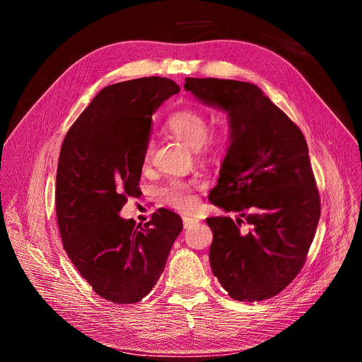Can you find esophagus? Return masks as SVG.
Masks as SVG:
<instances>
[{
  "label": "esophagus",
  "mask_w": 362,
  "mask_h": 362,
  "mask_svg": "<svg viewBox=\"0 0 362 362\" xmlns=\"http://www.w3.org/2000/svg\"><path fill=\"white\" fill-rule=\"evenodd\" d=\"M198 223H200V219L195 218V216H189V215H185L183 216V226H185V228L192 227V226H195Z\"/></svg>",
  "instance_id": "esophagus-1"
}]
</instances>
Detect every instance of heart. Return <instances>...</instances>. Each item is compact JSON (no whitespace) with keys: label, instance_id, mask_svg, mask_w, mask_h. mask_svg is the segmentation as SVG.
<instances>
[{"label":"heart","instance_id":"heart-1","mask_svg":"<svg viewBox=\"0 0 362 362\" xmlns=\"http://www.w3.org/2000/svg\"><path fill=\"white\" fill-rule=\"evenodd\" d=\"M167 129L180 138L182 141L188 143L192 147H198L203 150L204 153H218V151L224 150L228 138L230 131L228 127H218L211 132L209 129V117L207 114L202 110L188 107L174 111L167 119ZM151 156V144L148 143L144 150V162L150 160ZM197 182L192 180H182L174 179L168 182L165 186L159 189V195L168 206L179 209V211H189L195 204V197L192 194V188Z\"/></svg>","mask_w":362,"mask_h":362}]
</instances>
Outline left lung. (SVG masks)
<instances>
[{"label":"left lung","instance_id":"8db88e82","mask_svg":"<svg viewBox=\"0 0 362 362\" xmlns=\"http://www.w3.org/2000/svg\"><path fill=\"white\" fill-rule=\"evenodd\" d=\"M185 88L230 120V146L209 200L239 216L206 218L212 272L233 299H269L300 272L320 218L305 138L257 86L186 78ZM242 223L250 230H240Z\"/></svg>","mask_w":362,"mask_h":362}]
</instances>
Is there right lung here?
Segmentation results:
<instances>
[{
	"label": "right lung",
	"mask_w": 362,
	"mask_h": 362,
	"mask_svg": "<svg viewBox=\"0 0 362 362\" xmlns=\"http://www.w3.org/2000/svg\"><path fill=\"white\" fill-rule=\"evenodd\" d=\"M180 87L168 78L102 88L69 129L57 168L63 247L86 281L115 304H135L164 272L182 218L160 207L144 227L119 216L138 197L151 114Z\"/></svg>",
	"instance_id": "add662e5"
}]
</instances>
